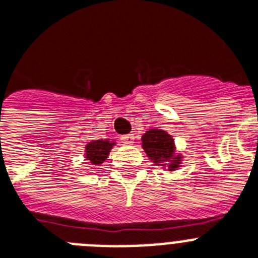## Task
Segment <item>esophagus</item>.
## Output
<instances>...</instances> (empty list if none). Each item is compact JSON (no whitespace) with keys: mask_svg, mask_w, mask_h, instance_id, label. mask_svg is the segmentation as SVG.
Wrapping results in <instances>:
<instances>
[{"mask_svg":"<svg viewBox=\"0 0 258 258\" xmlns=\"http://www.w3.org/2000/svg\"><path fill=\"white\" fill-rule=\"evenodd\" d=\"M121 141L125 145H132V143H134V134H127V136L121 137Z\"/></svg>","mask_w":258,"mask_h":258,"instance_id":"1","label":"esophagus"}]
</instances>
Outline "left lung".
<instances>
[{
	"mask_svg": "<svg viewBox=\"0 0 258 258\" xmlns=\"http://www.w3.org/2000/svg\"><path fill=\"white\" fill-rule=\"evenodd\" d=\"M142 149L155 165H160L168 172L177 170L181 166L183 156L175 154L174 140L170 134L161 129H150L142 136Z\"/></svg>",
	"mask_w": 258,
	"mask_h": 258,
	"instance_id": "8db88e82",
	"label": "left lung"
}]
</instances>
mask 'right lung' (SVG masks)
Wrapping results in <instances>:
<instances>
[{
    "instance_id": "1",
    "label": "right lung",
    "mask_w": 258,
    "mask_h": 258,
    "mask_svg": "<svg viewBox=\"0 0 258 258\" xmlns=\"http://www.w3.org/2000/svg\"><path fill=\"white\" fill-rule=\"evenodd\" d=\"M116 145L115 141L98 140L92 141L85 146V159L92 165H102L107 160L109 152Z\"/></svg>"
}]
</instances>
